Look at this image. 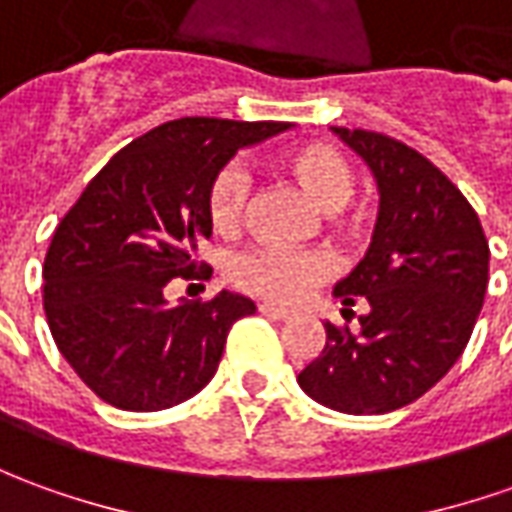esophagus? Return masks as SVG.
Listing matches in <instances>:
<instances>
[{
	"label": "esophagus",
	"instance_id": "1",
	"mask_svg": "<svg viewBox=\"0 0 512 512\" xmlns=\"http://www.w3.org/2000/svg\"><path fill=\"white\" fill-rule=\"evenodd\" d=\"M257 311L266 316V319H277V322H280V319H288V316H291V311H285V308H280V305H269V302L257 305Z\"/></svg>",
	"mask_w": 512,
	"mask_h": 512
}]
</instances>
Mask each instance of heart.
<instances>
[{
    "label": "heart",
    "mask_w": 512,
    "mask_h": 512,
    "mask_svg": "<svg viewBox=\"0 0 512 512\" xmlns=\"http://www.w3.org/2000/svg\"><path fill=\"white\" fill-rule=\"evenodd\" d=\"M277 165L285 179L300 187L311 198L316 210L328 212V221L344 235H361L367 224V212L350 210L347 201L356 193V173L328 142H300L285 148ZM252 196V179L243 165L229 162L215 173L207 190V215L215 232L232 235L243 227L246 207ZM336 271L333 257L325 249L291 252L277 246H255L246 249L229 263L232 283L274 302H297L314 285L330 280Z\"/></svg>",
    "instance_id": "heart-1"
}]
</instances>
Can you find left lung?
I'll return each instance as SVG.
<instances>
[{
	"mask_svg": "<svg viewBox=\"0 0 512 512\" xmlns=\"http://www.w3.org/2000/svg\"><path fill=\"white\" fill-rule=\"evenodd\" d=\"M333 131L373 170L381 210L364 260L336 283L361 328L325 322L322 353L297 375L302 392L344 415H384L426 395L462 356L488 291V238L460 187L398 139Z\"/></svg>",
	"mask_w": 512,
	"mask_h": 512,
	"instance_id": "8db88e82",
	"label": "left lung"
}]
</instances>
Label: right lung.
Masks as SVG:
<instances>
[{"label": "right lung", "instance_id": "right-lung-1", "mask_svg": "<svg viewBox=\"0 0 512 512\" xmlns=\"http://www.w3.org/2000/svg\"><path fill=\"white\" fill-rule=\"evenodd\" d=\"M285 128L170 120L111 156L61 218L44 257V314L61 356L100 401L159 412L210 384L229 328L255 314V302L221 291L170 308L162 288L210 277L196 246L212 235L215 173Z\"/></svg>", "mask_w": 512, "mask_h": 512}]
</instances>
